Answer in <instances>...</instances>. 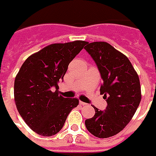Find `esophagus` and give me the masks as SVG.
<instances>
[{"label": "esophagus", "instance_id": "esophagus-1", "mask_svg": "<svg viewBox=\"0 0 156 156\" xmlns=\"http://www.w3.org/2000/svg\"><path fill=\"white\" fill-rule=\"evenodd\" d=\"M80 105H81V106H86L87 103H86V102H83V101H80Z\"/></svg>", "mask_w": 156, "mask_h": 156}]
</instances>
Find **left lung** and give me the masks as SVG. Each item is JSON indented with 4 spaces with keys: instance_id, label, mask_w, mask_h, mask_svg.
I'll return each mask as SVG.
<instances>
[{
    "instance_id": "1",
    "label": "left lung",
    "mask_w": 156,
    "mask_h": 156,
    "mask_svg": "<svg viewBox=\"0 0 156 156\" xmlns=\"http://www.w3.org/2000/svg\"><path fill=\"white\" fill-rule=\"evenodd\" d=\"M85 49L93 58L103 84L100 91L108 106L95 109V115L85 121L87 130L98 138L113 136L125 128L141 101L140 78L127 56L106 42L87 43Z\"/></svg>"
}]
</instances>
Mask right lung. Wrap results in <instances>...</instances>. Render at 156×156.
I'll return each mask as SVG.
<instances>
[{
    "mask_svg": "<svg viewBox=\"0 0 156 156\" xmlns=\"http://www.w3.org/2000/svg\"><path fill=\"white\" fill-rule=\"evenodd\" d=\"M86 43L77 40L46 46L30 55L20 68L14 82V99L21 117L37 134L48 137L58 133L70 111L79 104L77 98L58 95V83Z\"/></svg>",
    "mask_w": 156,
    "mask_h": 156,
    "instance_id": "add662e5",
    "label": "right lung"
}]
</instances>
